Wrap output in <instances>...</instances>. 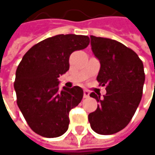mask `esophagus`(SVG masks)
<instances>
[{
  "label": "esophagus",
  "mask_w": 155,
  "mask_h": 155,
  "mask_svg": "<svg viewBox=\"0 0 155 155\" xmlns=\"http://www.w3.org/2000/svg\"><path fill=\"white\" fill-rule=\"evenodd\" d=\"M89 96H90V92H89L87 90H84V91H83V97H84V98H88Z\"/></svg>",
  "instance_id": "obj_1"
}]
</instances>
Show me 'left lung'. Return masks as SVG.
<instances>
[{"label": "left lung", "instance_id": "1", "mask_svg": "<svg viewBox=\"0 0 155 155\" xmlns=\"http://www.w3.org/2000/svg\"><path fill=\"white\" fill-rule=\"evenodd\" d=\"M91 45L101 63L97 81L106 86L107 93L103 98L94 92L90 94L99 105L88 118L94 132L112 135L129 124L139 105L144 82L143 65L136 52L116 40L91 36Z\"/></svg>", "mask_w": 155, "mask_h": 155}]
</instances>
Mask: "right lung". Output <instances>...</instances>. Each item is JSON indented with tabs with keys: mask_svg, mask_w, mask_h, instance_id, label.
Listing matches in <instances>:
<instances>
[{
	"mask_svg": "<svg viewBox=\"0 0 155 155\" xmlns=\"http://www.w3.org/2000/svg\"><path fill=\"white\" fill-rule=\"evenodd\" d=\"M88 36L57 35L40 41L23 56L16 71L17 104L38 135L58 137L69 126V112L81 102L83 91L58 87V77L69 70V57L89 46Z\"/></svg>",
	"mask_w": 155,
	"mask_h": 155,
	"instance_id": "add662e5",
	"label": "right lung"
}]
</instances>
